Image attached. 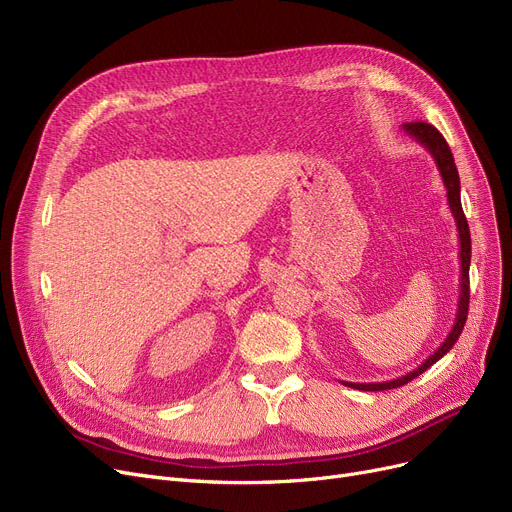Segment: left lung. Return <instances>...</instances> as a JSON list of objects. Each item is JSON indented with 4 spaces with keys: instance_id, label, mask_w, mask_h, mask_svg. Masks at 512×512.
Wrapping results in <instances>:
<instances>
[{
    "instance_id": "8db88e82",
    "label": "left lung",
    "mask_w": 512,
    "mask_h": 512,
    "mask_svg": "<svg viewBox=\"0 0 512 512\" xmlns=\"http://www.w3.org/2000/svg\"><path fill=\"white\" fill-rule=\"evenodd\" d=\"M402 130H405L411 139H415L417 143H421L429 155L434 157L436 168L442 176V182L446 186V197H448V205L452 211V218L456 222V230H459V240H461V249H459V257H461V294H459V305H456V317H454V326L448 332V336L444 338V342L438 346V351H434V355H429L417 369L409 371L402 378L390 380V382H382V384H355V382H344V386H351L355 390H367V392H378V390H392V388H400L409 384L411 380H415L417 375H421L425 369L432 367L436 361H440L450 348L454 346V342L459 340L465 321H467V313H469V265H471V232H469V224L463 213V205H461V180H459V172H456V164L452 151L446 143V139L438 132V128H434L432 124L427 122H407L402 124Z\"/></svg>"
}]
</instances>
